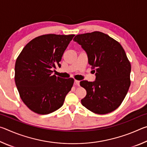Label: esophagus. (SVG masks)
<instances>
[{"mask_svg":"<svg viewBox=\"0 0 147 147\" xmlns=\"http://www.w3.org/2000/svg\"><path fill=\"white\" fill-rule=\"evenodd\" d=\"M74 84H75V85H76V86H80V81L75 80H74Z\"/></svg>","mask_w":147,"mask_h":147,"instance_id":"esophagus-1","label":"esophagus"}]
</instances>
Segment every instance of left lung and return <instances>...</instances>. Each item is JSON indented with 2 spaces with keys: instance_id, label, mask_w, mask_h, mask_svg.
<instances>
[{
  "instance_id": "left-lung-1",
  "label": "left lung",
  "mask_w": 147,
  "mask_h": 147,
  "mask_svg": "<svg viewBox=\"0 0 147 147\" xmlns=\"http://www.w3.org/2000/svg\"><path fill=\"white\" fill-rule=\"evenodd\" d=\"M73 41L86 52L96 79L81 81L86 96L81 103L92 112L109 113L123 102L130 86L131 65L121 44L100 32L78 34Z\"/></svg>"
}]
</instances>
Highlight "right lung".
<instances>
[{"label": "right lung", "mask_w": 147, "mask_h": 147, "mask_svg": "<svg viewBox=\"0 0 147 147\" xmlns=\"http://www.w3.org/2000/svg\"><path fill=\"white\" fill-rule=\"evenodd\" d=\"M74 34H46L37 37L24 47L15 65V82L24 104L34 112L46 115L63 104L74 79L53 74L60 67L62 56Z\"/></svg>", "instance_id": "1"}]
</instances>
